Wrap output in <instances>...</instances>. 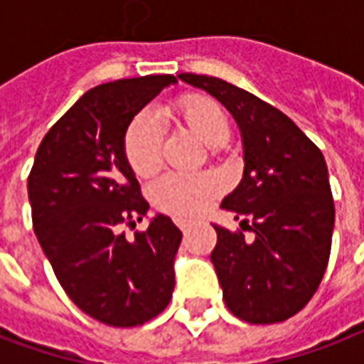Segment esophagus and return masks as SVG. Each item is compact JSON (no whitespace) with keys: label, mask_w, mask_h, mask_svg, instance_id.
<instances>
[{"label":"esophagus","mask_w":364,"mask_h":364,"mask_svg":"<svg viewBox=\"0 0 364 364\" xmlns=\"http://www.w3.org/2000/svg\"><path fill=\"white\" fill-rule=\"evenodd\" d=\"M176 225H178L180 230H182V232H186V230H188V229H190V227H192V223H190V221H184V219H176Z\"/></svg>","instance_id":"esophagus-1"}]
</instances>
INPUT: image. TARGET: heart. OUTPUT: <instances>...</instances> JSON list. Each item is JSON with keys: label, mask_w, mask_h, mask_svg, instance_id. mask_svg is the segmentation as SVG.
I'll return each mask as SVG.
<instances>
[{"label": "heart", "mask_w": 364, "mask_h": 364, "mask_svg": "<svg viewBox=\"0 0 364 364\" xmlns=\"http://www.w3.org/2000/svg\"><path fill=\"white\" fill-rule=\"evenodd\" d=\"M171 114L180 126L186 127L200 141L217 151L229 139L230 120L227 110L215 98L203 95L182 97L171 108ZM163 134L156 120L149 114H137L124 134V155L137 176H151L161 164ZM219 190L213 176H182L166 174L153 186V200L163 211L178 217L200 213Z\"/></svg>", "instance_id": "1"}]
</instances>
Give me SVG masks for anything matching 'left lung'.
I'll return each instance as SVG.
<instances>
[{
  "mask_svg": "<svg viewBox=\"0 0 364 364\" xmlns=\"http://www.w3.org/2000/svg\"><path fill=\"white\" fill-rule=\"evenodd\" d=\"M178 79L217 98L242 137V180L221 208L254 240L213 225L211 264L225 304L244 322H283L312 299L330 259L336 209L322 151L289 116L237 85L196 73Z\"/></svg>",
  "mask_w": 364,
  "mask_h": 364,
  "instance_id": "8db88e82",
  "label": "left lung"
}]
</instances>
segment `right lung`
Wrapping results in <instances>:
<instances>
[{"label":"right lung","mask_w":364,"mask_h":364,"mask_svg":"<svg viewBox=\"0 0 364 364\" xmlns=\"http://www.w3.org/2000/svg\"><path fill=\"white\" fill-rule=\"evenodd\" d=\"M174 75L98 85L44 135L28 174L34 235L71 301L98 322L132 328L161 314L172 299L174 258L182 232L156 213L143 232L126 238L149 211L124 155L129 122Z\"/></svg>","instance_id":"1"}]
</instances>
